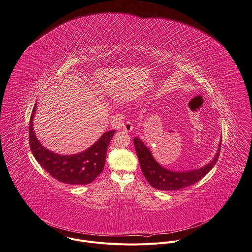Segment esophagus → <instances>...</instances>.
<instances>
[{"label": "esophagus", "mask_w": 252, "mask_h": 252, "mask_svg": "<svg viewBox=\"0 0 252 252\" xmlns=\"http://www.w3.org/2000/svg\"><path fill=\"white\" fill-rule=\"evenodd\" d=\"M123 127H124V129H125L126 131H131V130L133 129V125H132L131 122L127 121L126 124L123 125Z\"/></svg>", "instance_id": "1"}]
</instances>
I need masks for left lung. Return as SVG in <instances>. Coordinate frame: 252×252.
<instances>
[{
	"instance_id": "8db88e82",
	"label": "left lung",
	"mask_w": 252,
	"mask_h": 252,
	"mask_svg": "<svg viewBox=\"0 0 252 252\" xmlns=\"http://www.w3.org/2000/svg\"><path fill=\"white\" fill-rule=\"evenodd\" d=\"M133 142L141 170L146 180L152 187L162 191L179 190L197 183L214 166L218 159L221 147V142H219L217 151L213 158L200 168L185 171H175L160 165L153 157L150 149L139 137H134Z\"/></svg>"
}]
</instances>
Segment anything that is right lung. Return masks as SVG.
<instances>
[{
	"instance_id": "add662e5",
	"label": "right lung",
	"mask_w": 252,
	"mask_h": 252,
	"mask_svg": "<svg viewBox=\"0 0 252 252\" xmlns=\"http://www.w3.org/2000/svg\"><path fill=\"white\" fill-rule=\"evenodd\" d=\"M37 110L35 104L29 125L30 148L38 162L54 179L73 185L92 183L102 172L107 149L115 130L105 131L100 138L85 151L74 155H59L44 147L38 140L33 122Z\"/></svg>"
}]
</instances>
